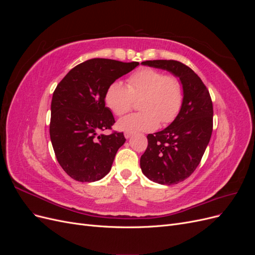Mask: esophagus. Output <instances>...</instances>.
Here are the masks:
<instances>
[{
    "instance_id": "1",
    "label": "esophagus",
    "mask_w": 255,
    "mask_h": 255,
    "mask_svg": "<svg viewBox=\"0 0 255 255\" xmlns=\"http://www.w3.org/2000/svg\"><path fill=\"white\" fill-rule=\"evenodd\" d=\"M133 136V133H130V132H126L125 133V137L127 138V139H128V138H129V137H132Z\"/></svg>"
}]
</instances>
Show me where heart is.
Segmentation results:
<instances>
[{
    "instance_id": "b5f03b06",
    "label": "heart",
    "mask_w": 255,
    "mask_h": 255,
    "mask_svg": "<svg viewBox=\"0 0 255 255\" xmlns=\"http://www.w3.org/2000/svg\"><path fill=\"white\" fill-rule=\"evenodd\" d=\"M141 112L126 116L118 121V128L126 132H141L172 122L183 103L180 80L156 69L142 68L128 79V86L119 81L112 83L105 92L107 107L117 116L127 114L140 99Z\"/></svg>"
}]
</instances>
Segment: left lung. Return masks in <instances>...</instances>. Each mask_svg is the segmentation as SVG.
<instances>
[{
  "mask_svg": "<svg viewBox=\"0 0 255 255\" xmlns=\"http://www.w3.org/2000/svg\"><path fill=\"white\" fill-rule=\"evenodd\" d=\"M163 69L179 78L183 103L171 125L149 134L148 148L140 157L142 173L161 185H174L187 179L201 161L213 132V103L205 85L189 67L176 60H145L141 63Z\"/></svg>",
  "mask_w": 255,
  "mask_h": 255,
  "instance_id": "1",
  "label": "left lung"
}]
</instances>
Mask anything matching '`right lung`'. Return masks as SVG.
I'll use <instances>...</instances> for the list:
<instances>
[{
    "instance_id": "obj_1",
    "label": "right lung",
    "mask_w": 255,
    "mask_h": 255,
    "mask_svg": "<svg viewBox=\"0 0 255 255\" xmlns=\"http://www.w3.org/2000/svg\"><path fill=\"white\" fill-rule=\"evenodd\" d=\"M138 65L92 58L71 69L57 85L51 103L50 137L59 165L73 180L96 182L111 171L126 138L123 133H101L115 123L105 106V92Z\"/></svg>"
}]
</instances>
